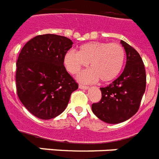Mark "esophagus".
<instances>
[{
	"label": "esophagus",
	"instance_id": "esophagus-1",
	"mask_svg": "<svg viewBox=\"0 0 159 159\" xmlns=\"http://www.w3.org/2000/svg\"><path fill=\"white\" fill-rule=\"evenodd\" d=\"M79 88H80V89H89V86L83 85V84H80V85H79Z\"/></svg>",
	"mask_w": 159,
	"mask_h": 159
}]
</instances>
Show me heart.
<instances>
[{
  "mask_svg": "<svg viewBox=\"0 0 159 159\" xmlns=\"http://www.w3.org/2000/svg\"><path fill=\"white\" fill-rule=\"evenodd\" d=\"M125 52L121 45L104 42H90L79 48L78 52L70 50L65 55L64 63L70 74H77L89 63L91 70L78 76L79 80L92 83L100 80L110 83L117 78L123 69Z\"/></svg>",
  "mask_w": 159,
  "mask_h": 159,
  "instance_id": "obj_1",
  "label": "heart"
}]
</instances>
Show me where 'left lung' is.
<instances>
[{
    "instance_id": "1",
    "label": "left lung",
    "mask_w": 159,
    "mask_h": 159,
    "mask_svg": "<svg viewBox=\"0 0 159 159\" xmlns=\"http://www.w3.org/2000/svg\"><path fill=\"white\" fill-rule=\"evenodd\" d=\"M126 54L122 74L105 88H100L102 98L92 104V111L100 120L118 124L130 119L139 110L146 88L144 65L139 54L125 42L120 40Z\"/></svg>"
}]
</instances>
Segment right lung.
<instances>
[{
  "mask_svg": "<svg viewBox=\"0 0 159 159\" xmlns=\"http://www.w3.org/2000/svg\"><path fill=\"white\" fill-rule=\"evenodd\" d=\"M73 42L66 37L43 34L24 46L16 63V89L22 104L36 117L49 120L66 108L78 84L64 66Z\"/></svg>",
  "mask_w": 159,
  "mask_h": 159,
  "instance_id": "add662e5",
  "label": "right lung"
}]
</instances>
